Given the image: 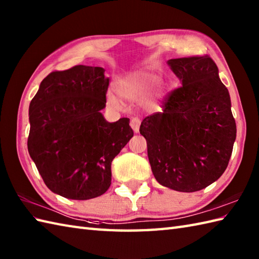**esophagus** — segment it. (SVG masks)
<instances>
[{"label":"esophagus","instance_id":"obj_1","mask_svg":"<svg viewBox=\"0 0 259 259\" xmlns=\"http://www.w3.org/2000/svg\"><path fill=\"white\" fill-rule=\"evenodd\" d=\"M140 123H141V120L139 118H133V120L130 121V125L131 128L134 129V131L136 134L139 133V128H140Z\"/></svg>","mask_w":259,"mask_h":259}]
</instances>
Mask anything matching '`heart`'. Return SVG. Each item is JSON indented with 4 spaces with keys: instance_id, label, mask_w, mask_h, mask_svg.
Wrapping results in <instances>:
<instances>
[{
    "instance_id": "obj_1",
    "label": "heart",
    "mask_w": 259,
    "mask_h": 259,
    "mask_svg": "<svg viewBox=\"0 0 259 259\" xmlns=\"http://www.w3.org/2000/svg\"><path fill=\"white\" fill-rule=\"evenodd\" d=\"M160 76L153 71L149 69H139L125 74L118 82L117 90L122 100L131 103H139L149 98L152 91L160 83ZM162 95V89H159L157 91V98H161ZM119 98L118 95L112 91L107 93V101L113 108L119 109L122 107V101Z\"/></svg>"
}]
</instances>
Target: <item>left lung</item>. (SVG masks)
<instances>
[{
    "mask_svg": "<svg viewBox=\"0 0 259 259\" xmlns=\"http://www.w3.org/2000/svg\"><path fill=\"white\" fill-rule=\"evenodd\" d=\"M167 63L183 87L170 93L162 112L144 119L140 134L158 183L194 192L214 183L228 166L237 131L232 102L211 58Z\"/></svg>",
    "mask_w": 259,
    "mask_h": 259,
    "instance_id": "8db88e82",
    "label": "left lung"
}]
</instances>
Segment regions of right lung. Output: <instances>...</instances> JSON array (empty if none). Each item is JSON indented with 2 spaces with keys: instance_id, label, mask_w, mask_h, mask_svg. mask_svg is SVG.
Segmentation results:
<instances>
[{
  "instance_id": "1",
  "label": "right lung",
  "mask_w": 259,
  "mask_h": 259,
  "mask_svg": "<svg viewBox=\"0 0 259 259\" xmlns=\"http://www.w3.org/2000/svg\"><path fill=\"white\" fill-rule=\"evenodd\" d=\"M100 67L75 65L43 79L29 107L27 150L52 192L87 200L111 185V162L134 137L128 118L108 122L109 78Z\"/></svg>"
}]
</instances>
